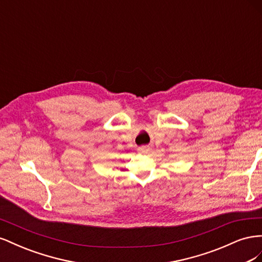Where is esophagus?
I'll return each instance as SVG.
<instances>
[{
  "mask_svg": "<svg viewBox=\"0 0 262 262\" xmlns=\"http://www.w3.org/2000/svg\"><path fill=\"white\" fill-rule=\"evenodd\" d=\"M138 150H139V153H147L149 150V147L148 146H141L138 148Z\"/></svg>",
  "mask_w": 262,
  "mask_h": 262,
  "instance_id": "obj_1",
  "label": "esophagus"
}]
</instances>
